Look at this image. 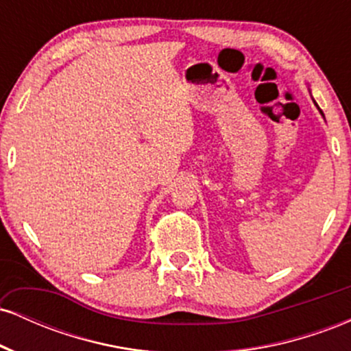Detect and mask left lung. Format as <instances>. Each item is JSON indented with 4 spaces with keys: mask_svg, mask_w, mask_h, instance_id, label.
Wrapping results in <instances>:
<instances>
[{
    "mask_svg": "<svg viewBox=\"0 0 351 351\" xmlns=\"http://www.w3.org/2000/svg\"><path fill=\"white\" fill-rule=\"evenodd\" d=\"M315 106H317V104H315ZM317 107H318V106H317ZM318 110H320V108H318ZM320 114H322V115H324V112H322V110H320Z\"/></svg>",
    "mask_w": 351,
    "mask_h": 351,
    "instance_id": "obj_1",
    "label": "left lung"
}]
</instances>
